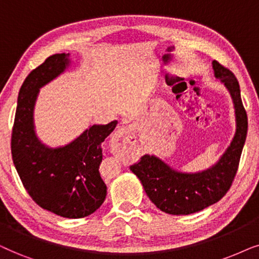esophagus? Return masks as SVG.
Returning <instances> with one entry per match:
<instances>
[{
  "label": "esophagus",
  "mask_w": 259,
  "mask_h": 259,
  "mask_svg": "<svg viewBox=\"0 0 259 259\" xmlns=\"http://www.w3.org/2000/svg\"><path fill=\"white\" fill-rule=\"evenodd\" d=\"M130 133H132V127H130V126H122V127H119L118 130H117L116 134H115V137H116V139H122V137H124Z\"/></svg>",
  "instance_id": "esophagus-1"
}]
</instances>
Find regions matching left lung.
<instances>
[{"label":"left lung","mask_w":259,"mask_h":259,"mask_svg":"<svg viewBox=\"0 0 259 259\" xmlns=\"http://www.w3.org/2000/svg\"><path fill=\"white\" fill-rule=\"evenodd\" d=\"M212 65L215 78L220 79L229 90L236 115V133L219 161L206 170L182 173L154 155H143L130 167L140 179L151 202L168 214H192L215 204L226 194L236 177L246 140L247 116L237 78L218 61L213 60Z\"/></svg>","instance_id":"1"}]
</instances>
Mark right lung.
Masks as SVG:
<instances>
[{
    "label": "right lung",
    "mask_w": 259,
    "mask_h": 259,
    "mask_svg": "<svg viewBox=\"0 0 259 259\" xmlns=\"http://www.w3.org/2000/svg\"><path fill=\"white\" fill-rule=\"evenodd\" d=\"M70 54L48 57L27 75L20 89L12 132V156L23 187L40 207L64 218L92 214L106 196L99 174L102 143L113 132L117 120L91 125L71 143L50 148L34 130V105L40 88L70 66Z\"/></svg>",
    "instance_id": "right-lung-1"
}]
</instances>
